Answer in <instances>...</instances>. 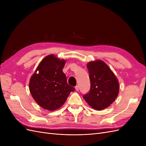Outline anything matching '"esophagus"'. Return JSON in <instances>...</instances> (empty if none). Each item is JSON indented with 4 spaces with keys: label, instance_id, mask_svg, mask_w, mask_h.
<instances>
[{
    "label": "esophagus",
    "instance_id": "obj_1",
    "mask_svg": "<svg viewBox=\"0 0 146 146\" xmlns=\"http://www.w3.org/2000/svg\"><path fill=\"white\" fill-rule=\"evenodd\" d=\"M75 89H76V90L77 91H78L79 90V88H78V86H76V87H75Z\"/></svg>",
    "mask_w": 146,
    "mask_h": 146
}]
</instances>
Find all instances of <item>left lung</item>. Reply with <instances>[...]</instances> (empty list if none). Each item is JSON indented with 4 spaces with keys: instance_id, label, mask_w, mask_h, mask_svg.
I'll return each mask as SVG.
<instances>
[{
    "instance_id": "left-lung-1",
    "label": "left lung",
    "mask_w": 146,
    "mask_h": 146,
    "mask_svg": "<svg viewBox=\"0 0 146 146\" xmlns=\"http://www.w3.org/2000/svg\"><path fill=\"white\" fill-rule=\"evenodd\" d=\"M91 83L90 91L83 99L91 108L101 111L108 107L119 94V83L111 69L100 60L87 63Z\"/></svg>"
}]
</instances>
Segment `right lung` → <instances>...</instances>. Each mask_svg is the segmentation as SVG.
<instances>
[{"label": "right lung", "instance_id": "right-lung-1", "mask_svg": "<svg viewBox=\"0 0 146 146\" xmlns=\"http://www.w3.org/2000/svg\"><path fill=\"white\" fill-rule=\"evenodd\" d=\"M66 60L51 54L46 56L30 79L29 90L35 101L44 109L60 108L75 88L69 86L63 72Z\"/></svg>", "mask_w": 146, "mask_h": 146}]
</instances>
